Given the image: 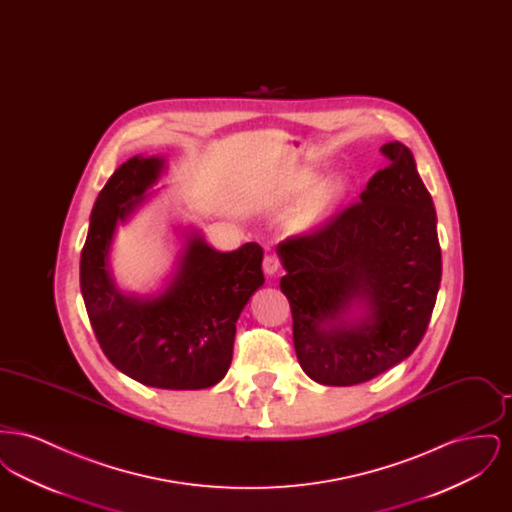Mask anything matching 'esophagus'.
Here are the masks:
<instances>
[{"mask_svg":"<svg viewBox=\"0 0 512 512\" xmlns=\"http://www.w3.org/2000/svg\"><path fill=\"white\" fill-rule=\"evenodd\" d=\"M263 270L267 272L268 276L276 274V272L280 270V261H278V257H274V255H267V257H265V261H263Z\"/></svg>","mask_w":512,"mask_h":512,"instance_id":"34e87169","label":"esophagus"}]
</instances>
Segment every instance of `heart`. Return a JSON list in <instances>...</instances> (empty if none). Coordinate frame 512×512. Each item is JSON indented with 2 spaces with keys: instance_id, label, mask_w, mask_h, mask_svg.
<instances>
[{
  "instance_id": "heart-1",
  "label": "heart",
  "mask_w": 512,
  "mask_h": 512,
  "mask_svg": "<svg viewBox=\"0 0 512 512\" xmlns=\"http://www.w3.org/2000/svg\"><path fill=\"white\" fill-rule=\"evenodd\" d=\"M315 182L313 172H297L292 176H286L278 184H274L268 190L263 203L272 209H286L293 205L301 195V203L297 205L293 213V222L299 228H313L318 222L326 219L334 205L340 201L341 195L345 192V184L341 180H330L324 184H318L309 193L307 189Z\"/></svg>"
}]
</instances>
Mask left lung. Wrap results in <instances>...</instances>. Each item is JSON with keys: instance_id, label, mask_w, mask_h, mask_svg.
Masks as SVG:
<instances>
[{"instance_id": "1", "label": "left lung", "mask_w": 512, "mask_h": 512, "mask_svg": "<svg viewBox=\"0 0 512 512\" xmlns=\"http://www.w3.org/2000/svg\"><path fill=\"white\" fill-rule=\"evenodd\" d=\"M388 167L361 201L280 242L299 365L322 386L363 384L405 361L432 317L441 249L436 209L411 149L380 147Z\"/></svg>"}]
</instances>
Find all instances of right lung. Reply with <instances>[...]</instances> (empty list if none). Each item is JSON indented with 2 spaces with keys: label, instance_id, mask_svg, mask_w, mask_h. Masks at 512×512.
<instances>
[{
  "label": "right lung",
  "instance_id": "obj_1",
  "mask_svg": "<svg viewBox=\"0 0 512 512\" xmlns=\"http://www.w3.org/2000/svg\"><path fill=\"white\" fill-rule=\"evenodd\" d=\"M163 171L165 157L136 155L107 180L80 255V290L99 345L121 372L151 388L203 390L230 368L236 322L265 284L263 247L249 242L220 253L190 230L163 292H121L109 267L117 226L142 207Z\"/></svg>",
  "mask_w": 512,
  "mask_h": 512
}]
</instances>
